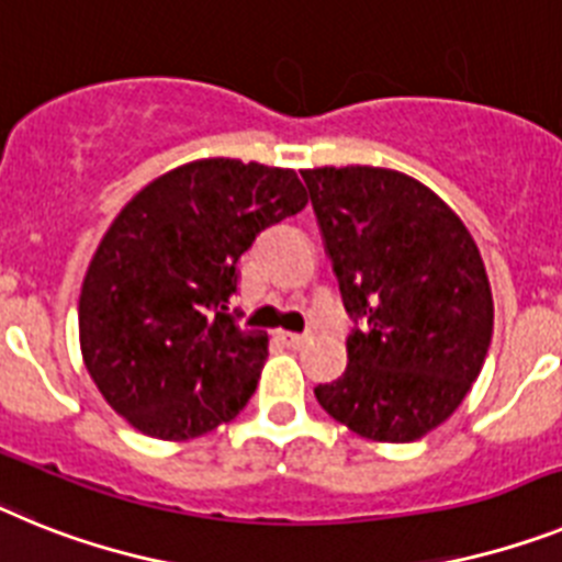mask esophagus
I'll return each instance as SVG.
<instances>
[{
    "label": "esophagus",
    "instance_id": "34e87169",
    "mask_svg": "<svg viewBox=\"0 0 562 562\" xmlns=\"http://www.w3.org/2000/svg\"><path fill=\"white\" fill-rule=\"evenodd\" d=\"M282 345H288V348H302L305 341H308V336H302V334H280Z\"/></svg>",
    "mask_w": 562,
    "mask_h": 562
}]
</instances>
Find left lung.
Returning <instances> with one entry per match:
<instances>
[{
	"mask_svg": "<svg viewBox=\"0 0 562 562\" xmlns=\"http://www.w3.org/2000/svg\"><path fill=\"white\" fill-rule=\"evenodd\" d=\"M341 302L348 368L314 390L330 418L418 441L467 398L492 339V288L472 234L422 180L382 166L302 169Z\"/></svg>",
	"mask_w": 562,
	"mask_h": 562,
	"instance_id": "8db88e82",
	"label": "left lung"
}]
</instances>
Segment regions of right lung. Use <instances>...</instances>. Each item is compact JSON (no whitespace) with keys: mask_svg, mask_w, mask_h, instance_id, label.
Returning <instances> with one entry per match:
<instances>
[{"mask_svg":"<svg viewBox=\"0 0 562 562\" xmlns=\"http://www.w3.org/2000/svg\"><path fill=\"white\" fill-rule=\"evenodd\" d=\"M305 203L294 169L203 158L121 209L87 268L78 341L87 373L126 424L189 441L246 407L268 336L228 314L237 260Z\"/></svg>","mask_w":562,"mask_h":562,"instance_id":"right-lung-1","label":"right lung"}]
</instances>
